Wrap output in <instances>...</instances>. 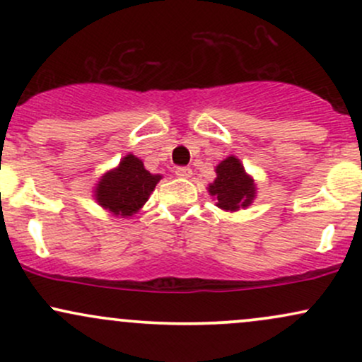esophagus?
<instances>
[{
    "instance_id": "1",
    "label": "esophagus",
    "mask_w": 362,
    "mask_h": 362,
    "mask_svg": "<svg viewBox=\"0 0 362 362\" xmlns=\"http://www.w3.org/2000/svg\"><path fill=\"white\" fill-rule=\"evenodd\" d=\"M175 175L182 177V178H189L190 175H192V168H190V167H178L175 170Z\"/></svg>"
}]
</instances>
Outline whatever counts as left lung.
<instances>
[{
  "mask_svg": "<svg viewBox=\"0 0 362 362\" xmlns=\"http://www.w3.org/2000/svg\"><path fill=\"white\" fill-rule=\"evenodd\" d=\"M216 180L209 185V194L214 195L218 206L226 211L247 207L255 197L253 180L245 173L238 158L228 156L216 168Z\"/></svg>",
  "mask_w": 362,
  "mask_h": 362,
  "instance_id": "1",
  "label": "left lung"
}]
</instances>
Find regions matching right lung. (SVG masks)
<instances>
[{
  "mask_svg": "<svg viewBox=\"0 0 362 362\" xmlns=\"http://www.w3.org/2000/svg\"><path fill=\"white\" fill-rule=\"evenodd\" d=\"M160 178L151 175L139 158L127 155L98 182L97 201L115 216H132L148 201Z\"/></svg>",
  "mask_w": 362,
  "mask_h": 362,
  "instance_id": "1",
  "label": "right lung"
}]
</instances>
